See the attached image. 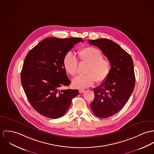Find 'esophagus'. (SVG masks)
I'll return each mask as SVG.
<instances>
[{
	"instance_id": "obj_1",
	"label": "esophagus",
	"mask_w": 154,
	"mask_h": 154,
	"mask_svg": "<svg viewBox=\"0 0 154 154\" xmlns=\"http://www.w3.org/2000/svg\"><path fill=\"white\" fill-rule=\"evenodd\" d=\"M85 91V90H83V89H80V90H79V93H84Z\"/></svg>"
}]
</instances>
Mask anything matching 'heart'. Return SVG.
Wrapping results in <instances>:
<instances>
[{"mask_svg": "<svg viewBox=\"0 0 154 154\" xmlns=\"http://www.w3.org/2000/svg\"><path fill=\"white\" fill-rule=\"evenodd\" d=\"M79 58L82 63L87 64L85 75L77 76L72 81V85L77 88H85L93 85L95 82L101 84L107 79L110 72V63L103 57L101 51L93 47H86L78 51ZM65 70L72 76L77 73L78 61L70 52L63 60Z\"/></svg>", "mask_w": 154, "mask_h": 154, "instance_id": "1", "label": "heart"}]
</instances>
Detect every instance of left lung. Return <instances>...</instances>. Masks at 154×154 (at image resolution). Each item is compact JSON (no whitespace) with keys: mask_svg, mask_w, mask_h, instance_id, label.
Listing matches in <instances>:
<instances>
[{"mask_svg":"<svg viewBox=\"0 0 154 154\" xmlns=\"http://www.w3.org/2000/svg\"><path fill=\"white\" fill-rule=\"evenodd\" d=\"M88 41L99 48L110 63V74L101 85L93 88L94 98L90 104L94 115L107 118L123 107L134 90L133 60L127 52L111 40L102 38Z\"/></svg>","mask_w":154,"mask_h":154,"instance_id":"obj_1","label":"left lung"}]
</instances>
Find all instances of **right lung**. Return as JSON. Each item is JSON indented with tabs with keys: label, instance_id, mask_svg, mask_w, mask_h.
<instances>
[{
	"label": "right lung",
	"instance_id": "right-lung-1",
	"mask_svg": "<svg viewBox=\"0 0 154 154\" xmlns=\"http://www.w3.org/2000/svg\"><path fill=\"white\" fill-rule=\"evenodd\" d=\"M81 38H47L27 54L21 71V83L35 110L42 116L57 119L63 116L78 90H60L71 83L63 60Z\"/></svg>",
	"mask_w": 154,
	"mask_h": 154
}]
</instances>
